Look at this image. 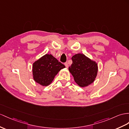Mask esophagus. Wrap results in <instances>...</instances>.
<instances>
[{"label": "esophagus", "instance_id": "1", "mask_svg": "<svg viewBox=\"0 0 129 129\" xmlns=\"http://www.w3.org/2000/svg\"><path fill=\"white\" fill-rule=\"evenodd\" d=\"M65 67L67 68H68L69 67V65H68V63L67 62H65Z\"/></svg>", "mask_w": 129, "mask_h": 129}]
</instances>
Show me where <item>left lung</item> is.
<instances>
[{"label": "left lung", "instance_id": "left-lung-1", "mask_svg": "<svg viewBox=\"0 0 129 129\" xmlns=\"http://www.w3.org/2000/svg\"><path fill=\"white\" fill-rule=\"evenodd\" d=\"M71 59L72 64L69 70L76 83L81 87H87L93 83L98 72L97 62L81 53L72 56Z\"/></svg>", "mask_w": 129, "mask_h": 129}]
</instances>
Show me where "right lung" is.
I'll use <instances>...</instances> for the list:
<instances>
[{"mask_svg":"<svg viewBox=\"0 0 129 129\" xmlns=\"http://www.w3.org/2000/svg\"><path fill=\"white\" fill-rule=\"evenodd\" d=\"M65 68L52 54H46L33 63V79L37 83L46 87L52 83L59 71Z\"/></svg>","mask_w":129,"mask_h":129,"instance_id":"1","label":"right lung"}]
</instances>
